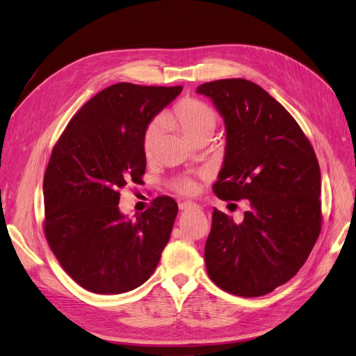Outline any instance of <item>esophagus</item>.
Here are the masks:
<instances>
[{
    "mask_svg": "<svg viewBox=\"0 0 356 356\" xmlns=\"http://www.w3.org/2000/svg\"><path fill=\"white\" fill-rule=\"evenodd\" d=\"M191 208H198V205L194 204V202H181V204H179V210H181V211L191 210Z\"/></svg>",
    "mask_w": 356,
    "mask_h": 356,
    "instance_id": "1",
    "label": "esophagus"
}]
</instances>
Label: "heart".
Wrapping results in <instances>:
<instances>
[{"label": "heart", "mask_w": 356, "mask_h": 356, "mask_svg": "<svg viewBox=\"0 0 356 356\" xmlns=\"http://www.w3.org/2000/svg\"><path fill=\"white\" fill-rule=\"evenodd\" d=\"M218 123L217 113L207 103L197 99H184L175 106L165 112L159 120H152L142 135V151L146 159H151L156 154L162 127L181 132L190 142L202 138H210ZM179 193L190 194L194 190L191 181L182 179L177 184Z\"/></svg>", "instance_id": "obj_1"}]
</instances>
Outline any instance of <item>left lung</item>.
Instances as JSON below:
<instances>
[{"label": "left lung", "instance_id": "obj_1", "mask_svg": "<svg viewBox=\"0 0 356 356\" xmlns=\"http://www.w3.org/2000/svg\"><path fill=\"white\" fill-rule=\"evenodd\" d=\"M225 123V154L213 191L224 201L248 200L241 222L213 213L205 266L222 290L243 298L273 291L307 260L321 227V170L298 122L256 83H204Z\"/></svg>", "mask_w": 356, "mask_h": 356}]
</instances>
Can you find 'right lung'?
Returning <instances> with one entry per match:
<instances>
[{
	"label": "right lung",
	"mask_w": 356,
	"mask_h": 356,
	"mask_svg": "<svg viewBox=\"0 0 356 356\" xmlns=\"http://www.w3.org/2000/svg\"><path fill=\"white\" fill-rule=\"evenodd\" d=\"M181 90L109 86L83 104L54 145L43 181L44 234L66 273L93 293L143 284L171 237L178 213L171 197L155 198L132 221L119 211V191L142 181L143 131Z\"/></svg>",
	"instance_id": "1"
}]
</instances>
